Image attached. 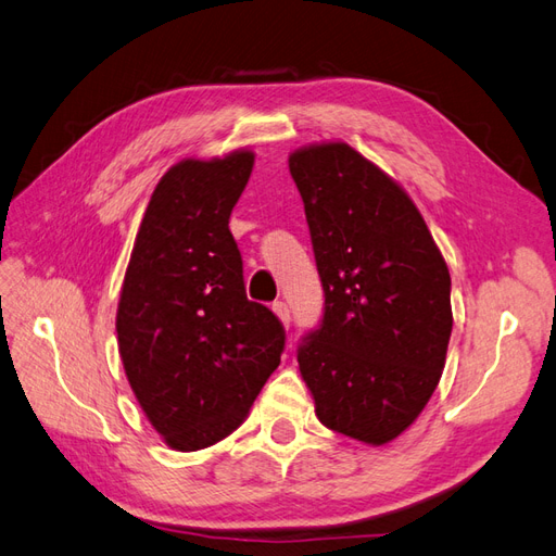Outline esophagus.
I'll use <instances>...</instances> for the list:
<instances>
[{
  "label": "esophagus",
  "instance_id": "obj_1",
  "mask_svg": "<svg viewBox=\"0 0 556 556\" xmlns=\"http://www.w3.org/2000/svg\"><path fill=\"white\" fill-rule=\"evenodd\" d=\"M271 308H274L276 317L280 319V325H282L285 329H290L292 317H290V308H288V304H285V301H276V304H274Z\"/></svg>",
  "mask_w": 556,
  "mask_h": 556
}]
</instances>
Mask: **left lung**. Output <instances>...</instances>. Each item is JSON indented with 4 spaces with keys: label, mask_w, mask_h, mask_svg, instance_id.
Wrapping results in <instances>:
<instances>
[{
    "label": "left lung",
    "mask_w": 556,
    "mask_h": 556,
    "mask_svg": "<svg viewBox=\"0 0 556 556\" xmlns=\"http://www.w3.org/2000/svg\"><path fill=\"white\" fill-rule=\"evenodd\" d=\"M325 317L299 371L325 427L387 445L425 410L452 333L450 271L401 185L345 141L292 150Z\"/></svg>",
    "instance_id": "1"
}]
</instances>
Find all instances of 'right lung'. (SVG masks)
I'll list each match as a JSON object with an SVG mask.
<instances>
[{
    "instance_id": "right-lung-1",
    "label": "right lung",
    "mask_w": 556,
    "mask_h": 556,
    "mask_svg": "<svg viewBox=\"0 0 556 556\" xmlns=\"http://www.w3.org/2000/svg\"><path fill=\"white\" fill-rule=\"evenodd\" d=\"M252 166L250 148L176 162L148 201L117 301V352L131 392L178 452L237 429L280 364L285 331L248 301L229 231Z\"/></svg>"
}]
</instances>
